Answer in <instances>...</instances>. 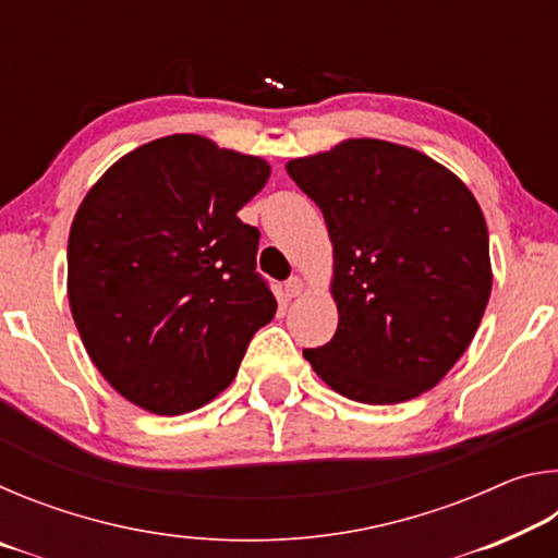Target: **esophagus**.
Instances as JSON below:
<instances>
[{
	"label": "esophagus",
	"mask_w": 558,
	"mask_h": 558,
	"mask_svg": "<svg viewBox=\"0 0 558 558\" xmlns=\"http://www.w3.org/2000/svg\"><path fill=\"white\" fill-rule=\"evenodd\" d=\"M302 280L300 278H290V280H286V286H282V295H286V300H292V298H298V295H302Z\"/></svg>",
	"instance_id": "34e87169"
}]
</instances>
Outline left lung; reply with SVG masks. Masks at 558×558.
I'll return each instance as SVG.
<instances>
[{
	"mask_svg": "<svg viewBox=\"0 0 558 558\" xmlns=\"http://www.w3.org/2000/svg\"><path fill=\"white\" fill-rule=\"evenodd\" d=\"M286 169L335 245L337 332L302 354L359 403L433 389L472 342L493 290L475 196L430 157L384 140H347Z\"/></svg>",
	"mask_w": 558,
	"mask_h": 558,
	"instance_id": "8db88e82",
	"label": "left lung"
}]
</instances>
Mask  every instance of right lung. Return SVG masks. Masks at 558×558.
Instances as JSON below:
<instances>
[{
  "mask_svg": "<svg viewBox=\"0 0 558 558\" xmlns=\"http://www.w3.org/2000/svg\"><path fill=\"white\" fill-rule=\"evenodd\" d=\"M268 162L199 135L137 147L90 189L69 235V302L86 352L128 401L179 415L233 381L278 302L239 209Z\"/></svg>",
  "mask_w": 558,
  "mask_h": 558,
  "instance_id": "1",
  "label": "right lung"
}]
</instances>
